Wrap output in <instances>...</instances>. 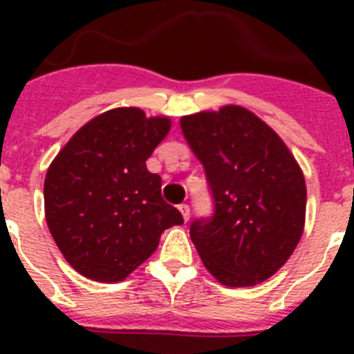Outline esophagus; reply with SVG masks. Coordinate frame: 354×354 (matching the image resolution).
<instances>
[{"mask_svg":"<svg viewBox=\"0 0 354 354\" xmlns=\"http://www.w3.org/2000/svg\"><path fill=\"white\" fill-rule=\"evenodd\" d=\"M179 211H180V214H183L184 221L189 220V205H187V204H180L179 205Z\"/></svg>","mask_w":354,"mask_h":354,"instance_id":"esophagus-1","label":"esophagus"}]
</instances>
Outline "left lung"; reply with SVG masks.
Returning <instances> with one entry per match:
<instances>
[{
  "instance_id": "left-lung-1",
  "label": "left lung",
  "mask_w": 354,
  "mask_h": 354,
  "mask_svg": "<svg viewBox=\"0 0 354 354\" xmlns=\"http://www.w3.org/2000/svg\"><path fill=\"white\" fill-rule=\"evenodd\" d=\"M187 145L204 165L214 214L189 227L209 273L227 287L273 277L305 227V177L282 138L241 106L180 118Z\"/></svg>"
}]
</instances>
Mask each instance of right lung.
Listing matches in <instances>:
<instances>
[{
  "instance_id": "right-lung-1",
  "label": "right lung",
  "mask_w": 354,
  "mask_h": 354,
  "mask_svg": "<svg viewBox=\"0 0 354 354\" xmlns=\"http://www.w3.org/2000/svg\"><path fill=\"white\" fill-rule=\"evenodd\" d=\"M168 117L115 108L86 122L58 152L44 180L46 221L65 261L95 282H122L156 252L180 212L161 196L147 159Z\"/></svg>"
}]
</instances>
